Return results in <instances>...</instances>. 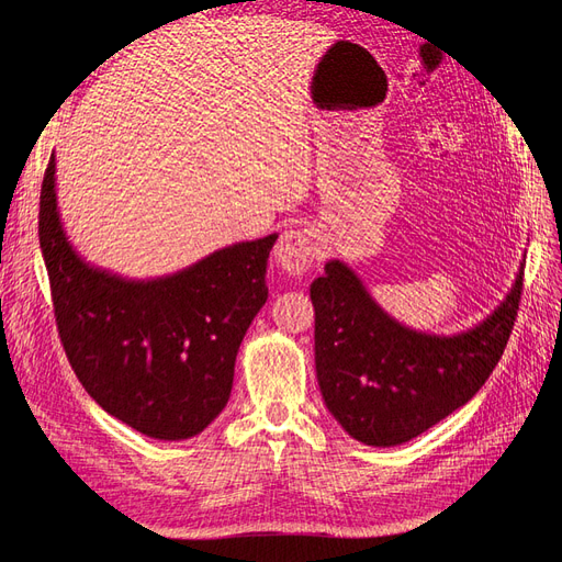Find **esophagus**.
Here are the masks:
<instances>
[{
    "label": "esophagus",
    "mask_w": 562,
    "mask_h": 562,
    "mask_svg": "<svg viewBox=\"0 0 562 562\" xmlns=\"http://www.w3.org/2000/svg\"><path fill=\"white\" fill-rule=\"evenodd\" d=\"M318 244L316 234L307 227H288L281 232L274 255L277 262L288 271V274H304L316 260Z\"/></svg>",
    "instance_id": "obj_1"
}]
</instances>
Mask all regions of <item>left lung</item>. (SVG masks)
Wrapping results in <instances>:
<instances>
[{
	"instance_id": "8db88e82",
	"label": "left lung",
	"mask_w": 562,
	"mask_h": 562,
	"mask_svg": "<svg viewBox=\"0 0 562 562\" xmlns=\"http://www.w3.org/2000/svg\"><path fill=\"white\" fill-rule=\"evenodd\" d=\"M522 267L512 293L479 326L452 337L417 333L386 316L339 260L314 279V349L323 401L366 446H398L475 396L512 337Z\"/></svg>"
}]
</instances>
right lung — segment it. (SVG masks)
<instances>
[{"label": "right lung", "instance_id": "1", "mask_svg": "<svg viewBox=\"0 0 562 562\" xmlns=\"http://www.w3.org/2000/svg\"><path fill=\"white\" fill-rule=\"evenodd\" d=\"M277 239L234 244L166 279H119L67 244L50 155L40 246L60 345L89 396L151 438L206 429L229 401L236 351L267 302V258Z\"/></svg>", "mask_w": 562, "mask_h": 562}]
</instances>
